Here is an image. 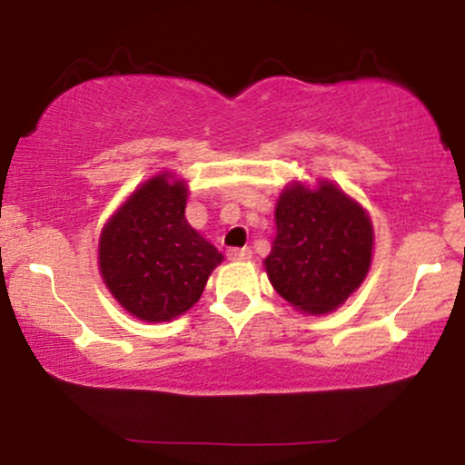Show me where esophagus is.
Segmentation results:
<instances>
[{"label": "esophagus", "mask_w": 465, "mask_h": 465, "mask_svg": "<svg viewBox=\"0 0 465 465\" xmlns=\"http://www.w3.org/2000/svg\"><path fill=\"white\" fill-rule=\"evenodd\" d=\"M227 258L233 260V262H244V260L251 258V249L242 247V249H229Z\"/></svg>", "instance_id": "34e87169"}]
</instances>
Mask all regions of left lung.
Listing matches in <instances>:
<instances>
[{
	"label": "left lung",
	"mask_w": 465,
	"mask_h": 465,
	"mask_svg": "<svg viewBox=\"0 0 465 465\" xmlns=\"http://www.w3.org/2000/svg\"><path fill=\"white\" fill-rule=\"evenodd\" d=\"M275 225L264 269L291 306L306 314L332 312L362 284L373 227L367 212L334 183L288 185L277 199Z\"/></svg>",
	"instance_id": "left-lung-1"
}]
</instances>
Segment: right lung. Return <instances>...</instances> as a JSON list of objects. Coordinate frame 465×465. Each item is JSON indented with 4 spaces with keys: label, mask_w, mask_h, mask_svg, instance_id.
Masks as SVG:
<instances>
[{
    "label": "right lung",
    "mask_w": 465,
    "mask_h": 465,
    "mask_svg": "<svg viewBox=\"0 0 465 465\" xmlns=\"http://www.w3.org/2000/svg\"><path fill=\"white\" fill-rule=\"evenodd\" d=\"M185 181L162 173L133 192L100 233L104 284L142 322H170L190 311L223 262V253L185 221Z\"/></svg>",
    "instance_id": "1"
}]
</instances>
